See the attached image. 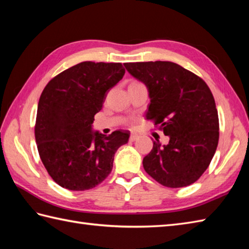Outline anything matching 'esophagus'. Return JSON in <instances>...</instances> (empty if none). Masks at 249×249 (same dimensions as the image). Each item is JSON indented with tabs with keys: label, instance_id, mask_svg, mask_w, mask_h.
Wrapping results in <instances>:
<instances>
[{
	"label": "esophagus",
	"instance_id": "1",
	"mask_svg": "<svg viewBox=\"0 0 249 249\" xmlns=\"http://www.w3.org/2000/svg\"><path fill=\"white\" fill-rule=\"evenodd\" d=\"M137 139H138V135H136V134L130 135V137H129V140L130 141H136Z\"/></svg>",
	"mask_w": 249,
	"mask_h": 249
}]
</instances>
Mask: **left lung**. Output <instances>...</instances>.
<instances>
[{
	"label": "left lung",
	"mask_w": 249,
	"mask_h": 249,
	"mask_svg": "<svg viewBox=\"0 0 249 249\" xmlns=\"http://www.w3.org/2000/svg\"><path fill=\"white\" fill-rule=\"evenodd\" d=\"M131 76L149 89L146 119L169 136V143L153 142L143 158L150 177L166 187L198 181L208 169L219 139V121L213 94L203 79L176 63H125Z\"/></svg>",
	"instance_id": "left-lung-1"
}]
</instances>
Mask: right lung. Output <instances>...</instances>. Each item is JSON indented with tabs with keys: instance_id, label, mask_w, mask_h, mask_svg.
I'll return each instance as SVG.
<instances>
[{
	"instance_id": "add662e5",
	"label": "right lung",
	"mask_w": 249,
	"mask_h": 249,
	"mask_svg": "<svg viewBox=\"0 0 249 249\" xmlns=\"http://www.w3.org/2000/svg\"><path fill=\"white\" fill-rule=\"evenodd\" d=\"M125 73L122 63L81 62L52 78L40 95L35 139L47 172L61 187H96L113 167L114 154L129 131L109 136L91 130L106 95Z\"/></svg>"
}]
</instances>
